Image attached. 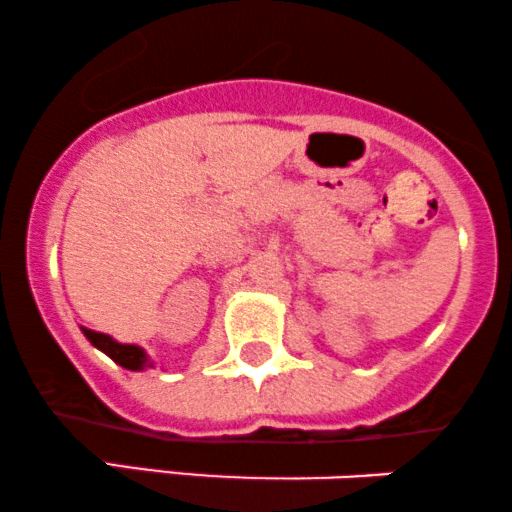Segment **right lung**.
Here are the masks:
<instances>
[{
    "label": "right lung",
    "instance_id": "obj_1",
    "mask_svg": "<svg viewBox=\"0 0 512 512\" xmlns=\"http://www.w3.org/2000/svg\"><path fill=\"white\" fill-rule=\"evenodd\" d=\"M84 337L96 346L98 351H103L105 356H110L117 366L127 368V370H146V368H154V361H151L149 354L142 349L139 344H122L117 339L110 337V334L103 332H93L88 327H81Z\"/></svg>",
    "mask_w": 512,
    "mask_h": 512
}]
</instances>
